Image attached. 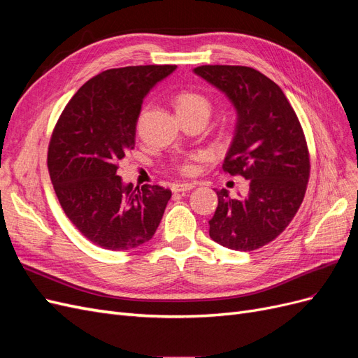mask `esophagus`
<instances>
[{
	"label": "esophagus",
	"mask_w": 358,
	"mask_h": 358,
	"mask_svg": "<svg viewBox=\"0 0 358 358\" xmlns=\"http://www.w3.org/2000/svg\"><path fill=\"white\" fill-rule=\"evenodd\" d=\"M196 187V183H191V182H180V183H175V185L171 187L173 192H185L189 191Z\"/></svg>",
	"instance_id": "esophagus-1"
}]
</instances>
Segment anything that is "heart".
Here are the masks:
<instances>
[{
  "label": "heart",
  "instance_id": "1",
  "mask_svg": "<svg viewBox=\"0 0 358 358\" xmlns=\"http://www.w3.org/2000/svg\"><path fill=\"white\" fill-rule=\"evenodd\" d=\"M175 106L178 115H185V113H196V112H204L209 113L210 112V101L206 99V96L200 92L196 91H180L176 99H175ZM199 158V155H192L188 159H185L179 164V170L185 175H191L196 170V166H194V161Z\"/></svg>",
  "mask_w": 358,
  "mask_h": 358
}]
</instances>
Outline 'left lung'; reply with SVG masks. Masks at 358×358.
<instances>
[{"label":"left lung","mask_w":358,"mask_h":358,"mask_svg":"<svg viewBox=\"0 0 358 358\" xmlns=\"http://www.w3.org/2000/svg\"><path fill=\"white\" fill-rule=\"evenodd\" d=\"M194 71L236 107V133L222 170L249 183L242 199L216 191L209 236L234 251H254L287 229L305 199L310 175L305 133L282 90L258 70L201 66Z\"/></svg>","instance_id":"1"}]
</instances>
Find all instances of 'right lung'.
Here are the masks:
<instances>
[{
  "mask_svg": "<svg viewBox=\"0 0 358 358\" xmlns=\"http://www.w3.org/2000/svg\"><path fill=\"white\" fill-rule=\"evenodd\" d=\"M176 66H131L94 76L76 92L53 128L48 169L69 220L86 239L127 251L152 239L171 191L133 188L117 176L136 145L145 95Z\"/></svg>",
  "mask_w": 358,
  "mask_h": 358,
  "instance_id": "add662e5",
  "label": "right lung"
}]
</instances>
